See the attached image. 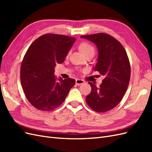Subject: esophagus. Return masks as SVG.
<instances>
[{"mask_svg":"<svg viewBox=\"0 0 152 152\" xmlns=\"http://www.w3.org/2000/svg\"><path fill=\"white\" fill-rule=\"evenodd\" d=\"M75 82H76V84L77 86H80L82 84H84L85 83V81L83 80H81V79H77L75 80Z\"/></svg>","mask_w":152,"mask_h":152,"instance_id":"1","label":"esophagus"}]
</instances>
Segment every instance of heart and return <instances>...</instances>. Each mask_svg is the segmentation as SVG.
Wrapping results in <instances>:
<instances>
[{
    "mask_svg": "<svg viewBox=\"0 0 152 152\" xmlns=\"http://www.w3.org/2000/svg\"><path fill=\"white\" fill-rule=\"evenodd\" d=\"M79 49L82 53H84L86 56L91 53H94V49L93 45L87 42H82L79 45Z\"/></svg>",
    "mask_w": 152,
    "mask_h": 152,
    "instance_id": "1",
    "label": "heart"
}]
</instances>
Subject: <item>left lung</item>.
<instances>
[{
    "mask_svg": "<svg viewBox=\"0 0 152 152\" xmlns=\"http://www.w3.org/2000/svg\"><path fill=\"white\" fill-rule=\"evenodd\" d=\"M80 37L96 45L98 58L94 70L104 76L99 87L88 82L91 91L86 97V103L95 112H108L121 102L129 83L131 65L127 53L119 41L106 33Z\"/></svg>",
    "mask_w": 152,
    "mask_h": 152,
    "instance_id": "left-lung-1",
    "label": "left lung"
}]
</instances>
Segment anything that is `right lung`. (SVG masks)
I'll use <instances>...</instances> for the list:
<instances>
[{"label": "right lung", "mask_w": 152, "mask_h": 152, "mask_svg": "<svg viewBox=\"0 0 152 152\" xmlns=\"http://www.w3.org/2000/svg\"><path fill=\"white\" fill-rule=\"evenodd\" d=\"M75 39L47 34L34 41L25 54L20 68L23 90L30 103L41 111H52L65 100L74 79L54 75V67L62 63Z\"/></svg>", "instance_id": "add662e5"}]
</instances>
